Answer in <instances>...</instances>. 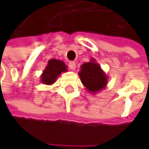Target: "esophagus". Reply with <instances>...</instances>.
<instances>
[{"label": "esophagus", "mask_w": 149, "mask_h": 149, "mask_svg": "<svg viewBox=\"0 0 149 149\" xmlns=\"http://www.w3.org/2000/svg\"><path fill=\"white\" fill-rule=\"evenodd\" d=\"M68 66H69V68L71 70H74L75 68H76V63H75L74 61H69Z\"/></svg>", "instance_id": "esophagus-1"}]
</instances>
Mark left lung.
Here are the masks:
<instances>
[{
	"instance_id": "8db88e82",
	"label": "left lung",
	"mask_w": 149,
	"mask_h": 149,
	"mask_svg": "<svg viewBox=\"0 0 149 149\" xmlns=\"http://www.w3.org/2000/svg\"><path fill=\"white\" fill-rule=\"evenodd\" d=\"M79 76L83 84L89 91L93 93L103 90L107 84L106 75L94 59L91 62L84 63L81 66Z\"/></svg>"
}]
</instances>
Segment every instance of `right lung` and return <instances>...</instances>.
I'll return each mask as SVG.
<instances>
[{
	"label": "right lung",
	"instance_id": "add662e5",
	"mask_svg": "<svg viewBox=\"0 0 149 149\" xmlns=\"http://www.w3.org/2000/svg\"><path fill=\"white\" fill-rule=\"evenodd\" d=\"M66 71L67 69L64 62L57 59H50L41 76V82L45 84H52L56 81V78L58 77V75L62 72Z\"/></svg>",
	"mask_w": 149,
	"mask_h": 149
}]
</instances>
